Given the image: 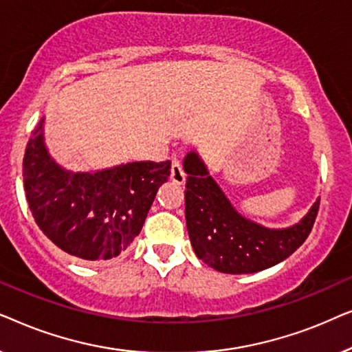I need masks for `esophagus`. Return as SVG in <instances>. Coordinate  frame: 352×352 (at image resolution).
Listing matches in <instances>:
<instances>
[{
  "label": "esophagus",
  "instance_id": "1",
  "mask_svg": "<svg viewBox=\"0 0 352 352\" xmlns=\"http://www.w3.org/2000/svg\"><path fill=\"white\" fill-rule=\"evenodd\" d=\"M171 179L177 182V184H184L186 182V173H184V168H182L181 162L179 160H173L171 163Z\"/></svg>",
  "mask_w": 352,
  "mask_h": 352
}]
</instances>
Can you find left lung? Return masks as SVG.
Wrapping results in <instances>:
<instances>
[{
    "mask_svg": "<svg viewBox=\"0 0 352 352\" xmlns=\"http://www.w3.org/2000/svg\"><path fill=\"white\" fill-rule=\"evenodd\" d=\"M186 223L194 252L224 274H252L287 259L300 248L314 226L320 199L300 223L269 229L243 218L210 176L197 152L184 158Z\"/></svg>",
    "mask_w": 352,
    "mask_h": 352,
    "instance_id": "8db88e82",
    "label": "left lung"
}]
</instances>
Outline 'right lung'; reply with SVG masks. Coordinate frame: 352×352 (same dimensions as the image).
Wrapping results in <instances>:
<instances>
[{"label": "right lung", "instance_id": "right-lung-1", "mask_svg": "<svg viewBox=\"0 0 352 352\" xmlns=\"http://www.w3.org/2000/svg\"><path fill=\"white\" fill-rule=\"evenodd\" d=\"M43 123L45 118L33 129L22 170L38 228L83 261L117 258L141 232L171 162H131L96 173L64 170L47 152Z\"/></svg>", "mask_w": 352, "mask_h": 352}]
</instances>
